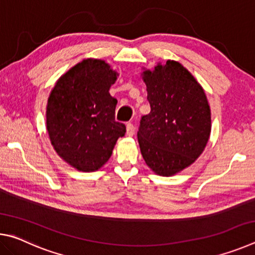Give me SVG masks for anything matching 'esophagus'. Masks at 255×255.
<instances>
[{"label": "esophagus", "instance_id": "1", "mask_svg": "<svg viewBox=\"0 0 255 255\" xmlns=\"http://www.w3.org/2000/svg\"><path fill=\"white\" fill-rule=\"evenodd\" d=\"M126 130H127V136L132 137L133 135H135V127H133L132 124H127Z\"/></svg>", "mask_w": 255, "mask_h": 255}]
</instances>
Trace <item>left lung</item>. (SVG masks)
I'll use <instances>...</instances> for the list:
<instances>
[{
	"label": "left lung",
	"mask_w": 255,
	"mask_h": 255,
	"mask_svg": "<svg viewBox=\"0 0 255 255\" xmlns=\"http://www.w3.org/2000/svg\"><path fill=\"white\" fill-rule=\"evenodd\" d=\"M150 112L140 120V153L155 174L172 176L204 152L211 131V114L202 86L179 62L158 63L141 73Z\"/></svg>",
	"instance_id": "1"
}]
</instances>
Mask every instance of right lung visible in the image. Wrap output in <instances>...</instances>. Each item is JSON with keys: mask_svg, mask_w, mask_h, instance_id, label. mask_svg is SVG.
<instances>
[{"mask_svg": "<svg viewBox=\"0 0 255 255\" xmlns=\"http://www.w3.org/2000/svg\"><path fill=\"white\" fill-rule=\"evenodd\" d=\"M119 74L102 59L86 58L56 82L46 109V127L58 156L82 172L110 158L126 126L116 122L117 99L109 90Z\"/></svg>", "mask_w": 255, "mask_h": 255, "instance_id": "obj_1", "label": "right lung"}]
</instances>
